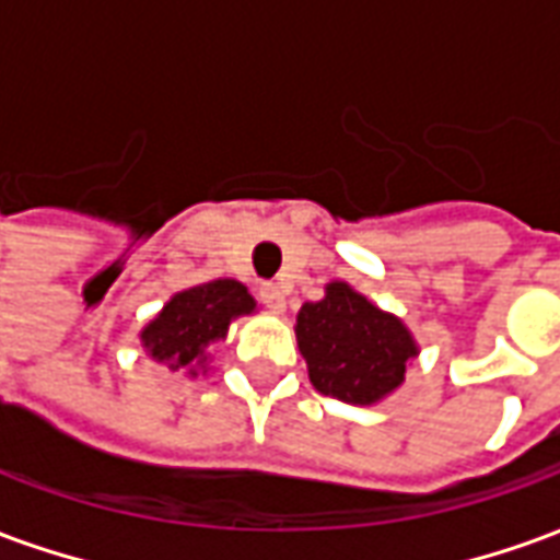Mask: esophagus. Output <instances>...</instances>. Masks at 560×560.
I'll return each instance as SVG.
<instances>
[{
	"label": "esophagus",
	"instance_id": "1",
	"mask_svg": "<svg viewBox=\"0 0 560 560\" xmlns=\"http://www.w3.org/2000/svg\"><path fill=\"white\" fill-rule=\"evenodd\" d=\"M257 296H260V303L267 305L269 312H284V291H281L279 284L264 281V284H260V291H257Z\"/></svg>",
	"mask_w": 560,
	"mask_h": 560
}]
</instances>
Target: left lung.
<instances>
[{
	"instance_id": "left-lung-1",
	"label": "left lung",
	"mask_w": 560,
	"mask_h": 560,
	"mask_svg": "<svg viewBox=\"0 0 560 560\" xmlns=\"http://www.w3.org/2000/svg\"><path fill=\"white\" fill-rule=\"evenodd\" d=\"M296 345L315 389L348 405L387 399L420 353L411 329L369 303L348 281H329L324 300L300 308Z\"/></svg>"
}]
</instances>
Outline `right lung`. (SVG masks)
<instances>
[{
    "instance_id": "right-lung-1",
    "label": "right lung",
    "mask_w": 560,
    "mask_h": 560,
    "mask_svg": "<svg viewBox=\"0 0 560 560\" xmlns=\"http://www.w3.org/2000/svg\"><path fill=\"white\" fill-rule=\"evenodd\" d=\"M257 308L255 296L243 281L215 279L188 291L173 293L159 315L140 332V345L152 360L167 363L171 372H188L207 365V348L228 336L231 320L252 315Z\"/></svg>"
}]
</instances>
